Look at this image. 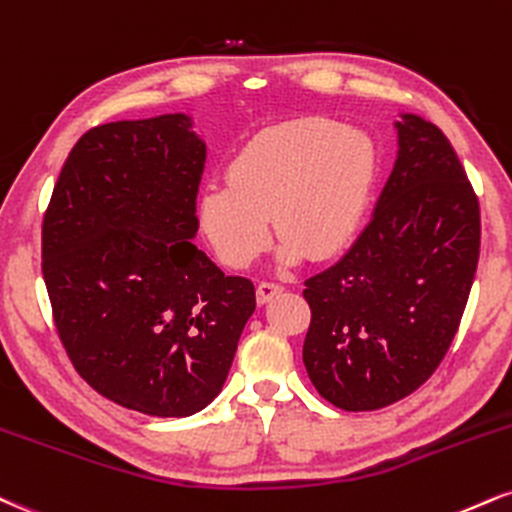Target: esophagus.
Listing matches in <instances>:
<instances>
[{"label": "esophagus", "instance_id": "34e87169", "mask_svg": "<svg viewBox=\"0 0 512 512\" xmlns=\"http://www.w3.org/2000/svg\"><path fill=\"white\" fill-rule=\"evenodd\" d=\"M281 291H283L281 283H274V281H260V283H257V303H260V305L269 303V300H272L274 295H276V293H281Z\"/></svg>", "mask_w": 512, "mask_h": 512}]
</instances>
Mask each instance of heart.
Masks as SVG:
<instances>
[{
  "label": "heart",
  "mask_w": 512,
  "mask_h": 512,
  "mask_svg": "<svg viewBox=\"0 0 512 512\" xmlns=\"http://www.w3.org/2000/svg\"><path fill=\"white\" fill-rule=\"evenodd\" d=\"M377 169V145L360 128L322 116L276 123L240 147L226 183L205 188L202 226L233 269L248 267L267 248V219L286 240L288 260L300 252L322 260L355 233Z\"/></svg>",
  "instance_id": "1"
}]
</instances>
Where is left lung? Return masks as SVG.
Here are the masks:
<instances>
[{"label": "left lung", "instance_id": "1", "mask_svg": "<svg viewBox=\"0 0 512 512\" xmlns=\"http://www.w3.org/2000/svg\"><path fill=\"white\" fill-rule=\"evenodd\" d=\"M403 119L372 219L303 291L305 369L319 396L348 412L386 408L432 377L479 262L482 217L465 166L434 123Z\"/></svg>", "mask_w": 512, "mask_h": 512}]
</instances>
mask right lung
<instances>
[{
  "instance_id": "obj_1",
  "label": "right lung",
  "mask_w": 512,
  "mask_h": 512,
  "mask_svg": "<svg viewBox=\"0 0 512 512\" xmlns=\"http://www.w3.org/2000/svg\"><path fill=\"white\" fill-rule=\"evenodd\" d=\"M183 114L80 135L42 219L61 346L100 396L155 417L212 403L255 286L193 245L207 150Z\"/></svg>"
}]
</instances>
